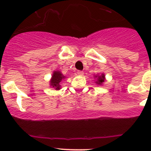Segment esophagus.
I'll list each match as a JSON object with an SVG mask.
<instances>
[{
	"mask_svg": "<svg viewBox=\"0 0 151 151\" xmlns=\"http://www.w3.org/2000/svg\"><path fill=\"white\" fill-rule=\"evenodd\" d=\"M77 74L80 76H83V74H84V72H83V71H77Z\"/></svg>",
	"mask_w": 151,
	"mask_h": 151,
	"instance_id": "esophagus-1",
	"label": "esophagus"
}]
</instances>
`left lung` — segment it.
Returning a JSON list of instances; mask_svg holds the SVG:
<instances>
[{"label":"left lung","mask_w":151,"mask_h":151,"mask_svg":"<svg viewBox=\"0 0 151 151\" xmlns=\"http://www.w3.org/2000/svg\"><path fill=\"white\" fill-rule=\"evenodd\" d=\"M95 77L97 78V81L96 82V84L101 85L104 82V74H102V75L101 76H96Z\"/></svg>","instance_id":"left-lung-1"}]
</instances>
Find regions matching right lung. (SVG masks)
Returning a JSON list of instances; mask_svg holds the SVG:
<instances>
[{
    "mask_svg": "<svg viewBox=\"0 0 151 151\" xmlns=\"http://www.w3.org/2000/svg\"><path fill=\"white\" fill-rule=\"evenodd\" d=\"M65 78V76H63L60 71H55L53 73L52 76V80L50 81V85L53 88H55L56 90L60 89V83L63 79Z\"/></svg>",
    "mask_w": 151,
    "mask_h": 151,
    "instance_id": "1",
    "label": "right lung"
}]
</instances>
